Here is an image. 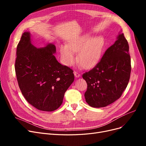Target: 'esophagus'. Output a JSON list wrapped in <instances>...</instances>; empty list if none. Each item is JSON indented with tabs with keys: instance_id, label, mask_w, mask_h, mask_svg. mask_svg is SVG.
I'll return each instance as SVG.
<instances>
[{
	"instance_id": "esophagus-1",
	"label": "esophagus",
	"mask_w": 146,
	"mask_h": 146,
	"mask_svg": "<svg viewBox=\"0 0 146 146\" xmlns=\"http://www.w3.org/2000/svg\"><path fill=\"white\" fill-rule=\"evenodd\" d=\"M74 74L76 78H79L80 76V74L79 73H78V72H76V71L74 72Z\"/></svg>"
}]
</instances>
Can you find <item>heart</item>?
Here are the masks:
<instances>
[{
  "mask_svg": "<svg viewBox=\"0 0 146 146\" xmlns=\"http://www.w3.org/2000/svg\"><path fill=\"white\" fill-rule=\"evenodd\" d=\"M104 46V40L101 36L92 38L83 35L69 42L67 45H61L60 51L63 63L72 65L76 61L75 53L80 66L85 68L93 67L100 59Z\"/></svg>",
  "mask_w": 146,
  "mask_h": 146,
  "instance_id": "1",
  "label": "heart"
}]
</instances>
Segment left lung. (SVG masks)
Instances as JSON below:
<instances>
[{
  "mask_svg": "<svg viewBox=\"0 0 146 146\" xmlns=\"http://www.w3.org/2000/svg\"><path fill=\"white\" fill-rule=\"evenodd\" d=\"M129 45L124 34L117 36L98 64L82 78L87 83L86 102L94 108L105 107L119 99L126 89L131 70Z\"/></svg>",
  "mask_w": 146,
  "mask_h": 146,
  "instance_id": "1",
  "label": "left lung"
}]
</instances>
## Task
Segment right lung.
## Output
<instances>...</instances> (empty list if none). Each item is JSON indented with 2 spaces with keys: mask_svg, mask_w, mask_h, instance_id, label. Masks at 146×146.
Wrapping results in <instances>:
<instances>
[{
  "mask_svg": "<svg viewBox=\"0 0 146 146\" xmlns=\"http://www.w3.org/2000/svg\"><path fill=\"white\" fill-rule=\"evenodd\" d=\"M56 51L52 44L34 47L29 32L22 35L17 46L15 68L19 87L28 102L40 111L58 109L74 79L72 69L56 60Z\"/></svg>",
  "mask_w": 146,
  "mask_h": 146,
  "instance_id": "1",
  "label": "right lung"
}]
</instances>
